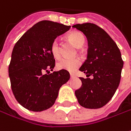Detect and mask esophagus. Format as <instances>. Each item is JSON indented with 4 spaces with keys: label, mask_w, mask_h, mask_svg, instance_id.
Returning <instances> with one entry per match:
<instances>
[{
    "label": "esophagus",
    "mask_w": 131,
    "mask_h": 131,
    "mask_svg": "<svg viewBox=\"0 0 131 131\" xmlns=\"http://www.w3.org/2000/svg\"><path fill=\"white\" fill-rule=\"evenodd\" d=\"M74 77H75V75H74V74H72V73H70V78H74Z\"/></svg>",
    "instance_id": "1"
}]
</instances>
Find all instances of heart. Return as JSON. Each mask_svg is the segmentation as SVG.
<instances>
[{"label":"heart","instance_id":"1","mask_svg":"<svg viewBox=\"0 0 131 131\" xmlns=\"http://www.w3.org/2000/svg\"><path fill=\"white\" fill-rule=\"evenodd\" d=\"M68 39L74 44L76 47L80 48L85 43V38L83 35L80 32H74L68 35ZM51 51L52 55L55 58H59L60 57V49L59 44L57 40L53 41L51 46ZM81 64V60L78 57L75 58H63L57 62V67L59 70H64L73 72Z\"/></svg>","mask_w":131,"mask_h":131}]
</instances>
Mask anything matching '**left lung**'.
Instances as JSON below:
<instances>
[{"instance_id":"obj_1","label":"left lung","mask_w":131,"mask_h":131,"mask_svg":"<svg viewBox=\"0 0 131 131\" xmlns=\"http://www.w3.org/2000/svg\"><path fill=\"white\" fill-rule=\"evenodd\" d=\"M83 33L88 40L87 59L80 67L87 77L80 78L82 86L75 96L82 106L99 109L106 105L119 86L123 61L115 42L104 29L92 23L72 26Z\"/></svg>"}]
</instances>
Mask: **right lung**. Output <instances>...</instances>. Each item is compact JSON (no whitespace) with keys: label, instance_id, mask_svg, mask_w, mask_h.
<instances>
[{"label":"right lung","instance_id":"1","mask_svg":"<svg viewBox=\"0 0 131 131\" xmlns=\"http://www.w3.org/2000/svg\"><path fill=\"white\" fill-rule=\"evenodd\" d=\"M70 27L51 21H41L28 29L15 44L8 74L13 93L25 109L41 112L51 107L59 88L70 79L67 70L44 72L48 69L53 70L55 66L51 51L53 41Z\"/></svg>","mask_w":131,"mask_h":131}]
</instances>
